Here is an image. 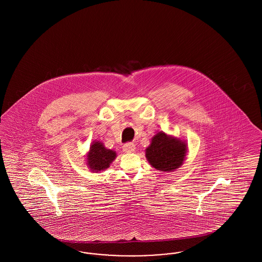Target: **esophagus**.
<instances>
[{
  "instance_id": "1",
  "label": "esophagus",
  "mask_w": 262,
  "mask_h": 262,
  "mask_svg": "<svg viewBox=\"0 0 262 262\" xmlns=\"http://www.w3.org/2000/svg\"><path fill=\"white\" fill-rule=\"evenodd\" d=\"M123 150L126 152V153H132V152H134L136 150V145L134 143H132V142L125 143V144H124V146H123Z\"/></svg>"
}]
</instances>
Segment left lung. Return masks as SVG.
Returning a JSON list of instances; mask_svg holds the SVG:
<instances>
[{
  "instance_id": "obj_1",
  "label": "left lung",
  "mask_w": 262,
  "mask_h": 262,
  "mask_svg": "<svg viewBox=\"0 0 262 262\" xmlns=\"http://www.w3.org/2000/svg\"><path fill=\"white\" fill-rule=\"evenodd\" d=\"M187 151L185 141L160 132L152 137L149 146L145 150V156L156 170L173 172L183 165Z\"/></svg>"
}]
</instances>
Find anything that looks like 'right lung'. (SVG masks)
Here are the masks:
<instances>
[{
    "instance_id": "right-lung-1",
    "label": "right lung",
    "mask_w": 262,
    "mask_h": 262,
    "mask_svg": "<svg viewBox=\"0 0 262 262\" xmlns=\"http://www.w3.org/2000/svg\"><path fill=\"white\" fill-rule=\"evenodd\" d=\"M116 157L114 150L107 149L100 141H93L88 153L86 164L91 171L99 172L109 168Z\"/></svg>"
}]
</instances>
